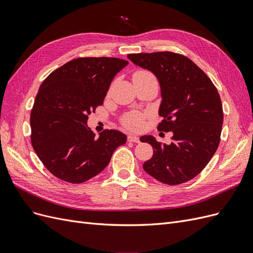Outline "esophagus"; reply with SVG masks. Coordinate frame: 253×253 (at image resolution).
I'll use <instances>...</instances> for the list:
<instances>
[{
    "label": "esophagus",
    "mask_w": 253,
    "mask_h": 253,
    "mask_svg": "<svg viewBox=\"0 0 253 253\" xmlns=\"http://www.w3.org/2000/svg\"><path fill=\"white\" fill-rule=\"evenodd\" d=\"M127 141L138 143V142H139V138H138V137H137V136H135V135H128V136H127Z\"/></svg>",
    "instance_id": "1"
}]
</instances>
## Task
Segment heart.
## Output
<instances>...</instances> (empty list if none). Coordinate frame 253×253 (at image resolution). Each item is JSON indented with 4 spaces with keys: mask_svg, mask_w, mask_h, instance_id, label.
<instances>
[{
    "mask_svg": "<svg viewBox=\"0 0 253 253\" xmlns=\"http://www.w3.org/2000/svg\"><path fill=\"white\" fill-rule=\"evenodd\" d=\"M152 74L149 73L148 71H137L134 76V78H144V77H152ZM122 124L124 126L129 129H134V131H137V129L141 128L143 125V115L140 113H131L127 114L126 116L122 120Z\"/></svg>",
    "mask_w": 253,
    "mask_h": 253,
    "instance_id": "1",
    "label": "heart"
}]
</instances>
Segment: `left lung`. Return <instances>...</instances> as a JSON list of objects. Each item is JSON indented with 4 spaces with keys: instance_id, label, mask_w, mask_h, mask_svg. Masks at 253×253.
Returning a JSON list of instances; mask_svg holds the SVG:
<instances>
[{
    "instance_id": "8db88e82",
    "label": "left lung",
    "mask_w": 253,
    "mask_h": 253,
    "mask_svg": "<svg viewBox=\"0 0 253 253\" xmlns=\"http://www.w3.org/2000/svg\"><path fill=\"white\" fill-rule=\"evenodd\" d=\"M135 65L156 76L162 93L158 131L172 132V142L162 144L151 135L141 142L153 148L143 164L152 177L167 185H179L194 178L216 152L224 114L216 87L189 58L171 51L129 53Z\"/></svg>"
}]
</instances>
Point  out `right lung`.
<instances>
[{
    "label": "right lung",
    "instance_id": "1",
    "mask_svg": "<svg viewBox=\"0 0 253 253\" xmlns=\"http://www.w3.org/2000/svg\"><path fill=\"white\" fill-rule=\"evenodd\" d=\"M127 64L118 58H78L42 82L30 114V138L38 157L56 177L72 183L93 178L126 142V135L116 129L97 137L87 119Z\"/></svg>",
    "mask_w": 253,
    "mask_h": 253
}]
</instances>
